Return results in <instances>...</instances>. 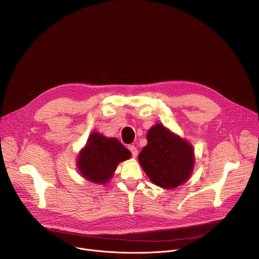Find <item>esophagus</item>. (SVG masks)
I'll return each mask as SVG.
<instances>
[{"mask_svg": "<svg viewBox=\"0 0 259 259\" xmlns=\"http://www.w3.org/2000/svg\"><path fill=\"white\" fill-rule=\"evenodd\" d=\"M128 148H129L130 152L132 153V156H133V158H136V156H137V154H139V151H137L136 147H135V146H133V145H131V146H129Z\"/></svg>", "mask_w": 259, "mask_h": 259, "instance_id": "obj_1", "label": "esophagus"}]
</instances>
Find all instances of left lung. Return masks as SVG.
Instances as JSON below:
<instances>
[{
  "label": "left lung",
  "instance_id": "obj_1",
  "mask_svg": "<svg viewBox=\"0 0 259 259\" xmlns=\"http://www.w3.org/2000/svg\"><path fill=\"white\" fill-rule=\"evenodd\" d=\"M148 144L139 161L151 182L164 189L185 183L195 166L194 148L186 140L158 123L147 133Z\"/></svg>",
  "mask_w": 259,
  "mask_h": 259
}]
</instances>
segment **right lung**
Here are the masks:
<instances>
[{
  "instance_id": "add662e5",
  "label": "right lung",
  "mask_w": 259,
  "mask_h": 259,
  "mask_svg": "<svg viewBox=\"0 0 259 259\" xmlns=\"http://www.w3.org/2000/svg\"><path fill=\"white\" fill-rule=\"evenodd\" d=\"M131 158V152L115 137L92 132L77 158L80 175L93 183L105 184L113 177L119 162Z\"/></svg>"
}]
</instances>
